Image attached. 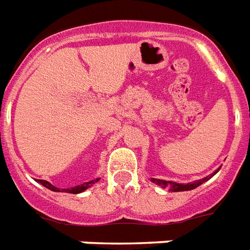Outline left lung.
Listing matches in <instances>:
<instances>
[{"mask_svg":"<svg viewBox=\"0 0 250 250\" xmlns=\"http://www.w3.org/2000/svg\"><path fill=\"white\" fill-rule=\"evenodd\" d=\"M221 167H218L214 173H211L210 175H208L205 178L203 179H199V181H195V182H189V183H177V182H171V181H164V179H157V178H151V182L153 183H156L157 186L160 187H163V188H169V191L171 192H181V191H191V189L196 188L199 187L200 185H203L204 182L209 181V179L213 177L214 174L218 173V170Z\"/></svg>","mask_w":250,"mask_h":250,"instance_id":"left-lung-1","label":"left lung"}]
</instances>
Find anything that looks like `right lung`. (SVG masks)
<instances>
[{"mask_svg":"<svg viewBox=\"0 0 250 250\" xmlns=\"http://www.w3.org/2000/svg\"><path fill=\"white\" fill-rule=\"evenodd\" d=\"M101 178H97V179H93V181L90 182H85L83 185H80V186H76V187H72V188H58V187H55V186H53L51 183H49L47 181H43V179H39V183H41V185L43 186V187H46V188L51 189V191H54V192H69V193H80V192H83L85 189H87L89 187H91V186L94 185V183H97L98 181H99Z\"/></svg>","mask_w":250,"mask_h":250,"instance_id":"1","label":"right lung"}]
</instances>
